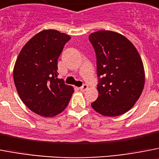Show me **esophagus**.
<instances>
[{
  "label": "esophagus",
  "instance_id": "34e87169",
  "mask_svg": "<svg viewBox=\"0 0 159 159\" xmlns=\"http://www.w3.org/2000/svg\"><path fill=\"white\" fill-rule=\"evenodd\" d=\"M80 89H81V91H82V92H85V91H86L88 89V85L84 84V85L80 88Z\"/></svg>",
  "mask_w": 159,
  "mask_h": 159
}]
</instances>
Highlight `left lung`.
<instances>
[{
    "label": "left lung",
    "mask_w": 159,
    "mask_h": 159,
    "mask_svg": "<svg viewBox=\"0 0 159 159\" xmlns=\"http://www.w3.org/2000/svg\"><path fill=\"white\" fill-rule=\"evenodd\" d=\"M89 39L97 56V89L98 97L92 108L106 117L129 111L143 93L145 71L140 55L133 43L117 32L100 30Z\"/></svg>",
    "instance_id": "1"
}]
</instances>
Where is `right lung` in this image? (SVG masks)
<instances>
[{
    "label": "right lung",
    "mask_w": 159,
    "mask_h": 159,
    "mask_svg": "<svg viewBox=\"0 0 159 159\" xmlns=\"http://www.w3.org/2000/svg\"><path fill=\"white\" fill-rule=\"evenodd\" d=\"M70 38L57 30H42L23 46L15 62L13 80L20 98L45 118L62 112L74 91L57 78V59Z\"/></svg>",
    "instance_id": "right-lung-1"
}]
</instances>
